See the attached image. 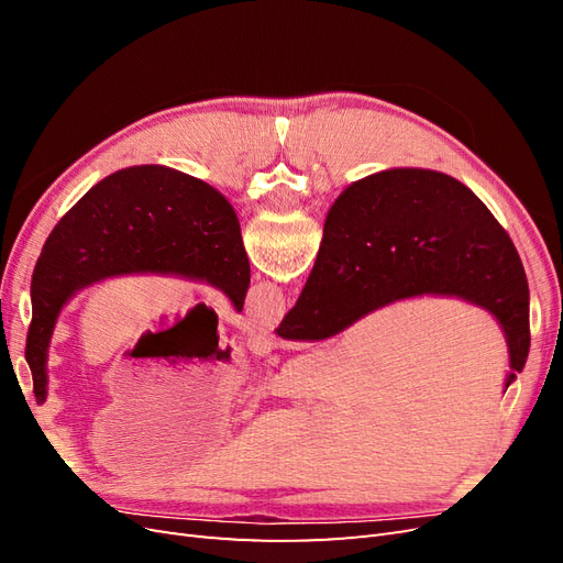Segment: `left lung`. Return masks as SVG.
<instances>
[{
    "label": "left lung",
    "mask_w": 563,
    "mask_h": 563,
    "mask_svg": "<svg viewBox=\"0 0 563 563\" xmlns=\"http://www.w3.org/2000/svg\"><path fill=\"white\" fill-rule=\"evenodd\" d=\"M159 272L209 282L242 312L251 267L230 201L166 166H131L93 185L48 234L32 272L25 362L46 399V350L56 317L79 288L114 275Z\"/></svg>",
    "instance_id": "8db88e82"
}]
</instances>
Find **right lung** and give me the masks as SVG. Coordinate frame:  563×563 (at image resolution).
<instances>
[{
    "mask_svg": "<svg viewBox=\"0 0 563 563\" xmlns=\"http://www.w3.org/2000/svg\"><path fill=\"white\" fill-rule=\"evenodd\" d=\"M457 296L500 321L509 387L521 373L528 282L519 253L463 183L424 168H391L352 183L335 199L310 279L277 333L323 340L364 314L413 296Z\"/></svg>",
    "mask_w": 563,
    "mask_h": 563,
    "instance_id": "add662e5",
    "label": "right lung"
}]
</instances>
